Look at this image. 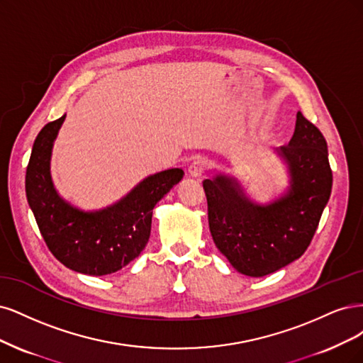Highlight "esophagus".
<instances>
[{"instance_id":"obj_1","label":"esophagus","mask_w":363,"mask_h":363,"mask_svg":"<svg viewBox=\"0 0 363 363\" xmlns=\"http://www.w3.org/2000/svg\"><path fill=\"white\" fill-rule=\"evenodd\" d=\"M206 169H208V160L196 158L189 166V174L191 178H199V177H202Z\"/></svg>"}]
</instances>
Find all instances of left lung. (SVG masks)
Wrapping results in <instances>:
<instances>
[{"instance_id":"8db88e82","label":"left lung","mask_w":363,"mask_h":363,"mask_svg":"<svg viewBox=\"0 0 363 363\" xmlns=\"http://www.w3.org/2000/svg\"><path fill=\"white\" fill-rule=\"evenodd\" d=\"M276 152L288 167L289 186L270 203L252 202L238 179L226 174L203 181L217 249L250 277L274 273L306 252L332 193L325 138L300 111L294 135Z\"/></svg>"}]
</instances>
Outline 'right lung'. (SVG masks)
I'll list each match as a JSON object with an SVG mask.
<instances>
[{
    "mask_svg": "<svg viewBox=\"0 0 363 363\" xmlns=\"http://www.w3.org/2000/svg\"><path fill=\"white\" fill-rule=\"evenodd\" d=\"M65 118L46 123L34 140L26 174L27 201L46 245L65 267L89 276L111 274L145 249L152 209L182 179L184 170L150 174L114 205L83 211L60 197L51 178L52 145Z\"/></svg>",
    "mask_w": 363,
    "mask_h": 363,
    "instance_id": "obj_1",
    "label": "right lung"
}]
</instances>
